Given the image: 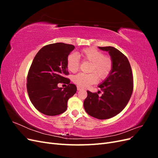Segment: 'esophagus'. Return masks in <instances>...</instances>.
Returning <instances> with one entry per match:
<instances>
[{
  "label": "esophagus",
  "mask_w": 158,
  "mask_h": 158,
  "mask_svg": "<svg viewBox=\"0 0 158 158\" xmlns=\"http://www.w3.org/2000/svg\"><path fill=\"white\" fill-rule=\"evenodd\" d=\"M82 88H81V87H80V86H78H78H77V89L79 91V90H81V89H82Z\"/></svg>",
  "instance_id": "34e87169"
}]
</instances>
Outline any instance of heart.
<instances>
[{"label": "heart", "mask_w": 158, "mask_h": 158, "mask_svg": "<svg viewBox=\"0 0 158 158\" xmlns=\"http://www.w3.org/2000/svg\"><path fill=\"white\" fill-rule=\"evenodd\" d=\"M80 55L84 60L92 62L90 71L92 73L86 74L80 73L73 76V82L80 87H88L98 81V75L100 78H105L111 73L113 69V60L109 56H105L102 51L93 47L85 48L80 52ZM80 66L79 56L76 54H70L66 59L67 69L75 73Z\"/></svg>", "instance_id": "heart-1"}]
</instances>
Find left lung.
I'll return each instance as SVG.
<instances>
[{
  "instance_id": "1",
  "label": "left lung",
  "mask_w": 158,
  "mask_h": 158,
  "mask_svg": "<svg viewBox=\"0 0 158 158\" xmlns=\"http://www.w3.org/2000/svg\"><path fill=\"white\" fill-rule=\"evenodd\" d=\"M98 48L108 52L113 60V69L107 78L98 85L103 92L102 96L87 91L84 107L90 116L107 119L117 115L127 106L132 93L133 77L130 63L120 51L111 46Z\"/></svg>"
}]
</instances>
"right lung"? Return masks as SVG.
Returning a JSON list of instances; mask_svg holds the SVG:
<instances>
[{
    "instance_id": "obj_1",
    "label": "right lung",
    "mask_w": 158,
    "mask_h": 158,
    "mask_svg": "<svg viewBox=\"0 0 158 158\" xmlns=\"http://www.w3.org/2000/svg\"><path fill=\"white\" fill-rule=\"evenodd\" d=\"M74 46L63 43L47 45L33 59L27 78V89L32 104L41 113L58 115L66 111L70 98L76 92V86L64 78L69 72L66 59ZM69 85L59 88V83Z\"/></svg>"
}]
</instances>
